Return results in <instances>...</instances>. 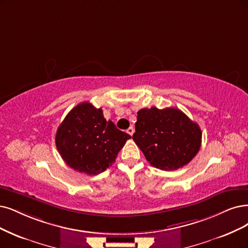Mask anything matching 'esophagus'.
<instances>
[{
	"label": "esophagus",
	"instance_id": "obj_1",
	"mask_svg": "<svg viewBox=\"0 0 248 248\" xmlns=\"http://www.w3.org/2000/svg\"><path fill=\"white\" fill-rule=\"evenodd\" d=\"M126 133L129 134V135H131V136H133V134H134V127H133V126H130L129 129L126 130Z\"/></svg>",
	"mask_w": 248,
	"mask_h": 248
}]
</instances>
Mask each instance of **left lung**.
<instances>
[{
    "label": "left lung",
    "mask_w": 248,
    "mask_h": 248,
    "mask_svg": "<svg viewBox=\"0 0 248 248\" xmlns=\"http://www.w3.org/2000/svg\"><path fill=\"white\" fill-rule=\"evenodd\" d=\"M133 140L152 167L176 170L200 149L199 125L178 108H143L138 111Z\"/></svg>",
    "instance_id": "obj_1"
}]
</instances>
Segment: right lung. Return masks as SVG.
I'll return each mask as SVG.
<instances>
[{
    "label": "right lung",
    "mask_w": 248,
    "mask_h": 248,
    "mask_svg": "<svg viewBox=\"0 0 248 248\" xmlns=\"http://www.w3.org/2000/svg\"><path fill=\"white\" fill-rule=\"evenodd\" d=\"M131 136L106 121L101 108L82 102L59 125L55 143L62 159L77 171L93 176L112 166Z\"/></svg>",
    "instance_id": "right-lung-1"
}]
</instances>
